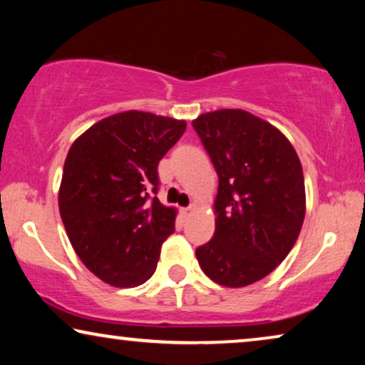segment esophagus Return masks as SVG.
Returning a JSON list of instances; mask_svg holds the SVG:
<instances>
[{
    "instance_id": "1",
    "label": "esophagus",
    "mask_w": 365,
    "mask_h": 365,
    "mask_svg": "<svg viewBox=\"0 0 365 365\" xmlns=\"http://www.w3.org/2000/svg\"><path fill=\"white\" fill-rule=\"evenodd\" d=\"M194 209H196L194 206H187V207H182V209H181V212L184 214V216L187 217V216H191V214L194 212Z\"/></svg>"
}]
</instances>
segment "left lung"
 I'll list each match as a JSON object with an SVG mask.
<instances>
[{"mask_svg": "<svg viewBox=\"0 0 365 365\" xmlns=\"http://www.w3.org/2000/svg\"><path fill=\"white\" fill-rule=\"evenodd\" d=\"M192 128L219 178L216 231L196 249L199 266L221 286H249L297 241L306 216L301 161L277 128L244 109L204 113Z\"/></svg>", "mask_w": 365, "mask_h": 365, "instance_id": "left-lung-1", "label": "left lung"}]
</instances>
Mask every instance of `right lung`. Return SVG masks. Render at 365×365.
Listing matches in <instances>:
<instances>
[{"mask_svg":"<svg viewBox=\"0 0 365 365\" xmlns=\"http://www.w3.org/2000/svg\"><path fill=\"white\" fill-rule=\"evenodd\" d=\"M186 121L144 111L113 114L69 148L58 204L78 257L114 287L146 282L174 232L176 209L159 202L158 164Z\"/></svg>","mask_w":365,"mask_h":365,"instance_id":"add662e5","label":"right lung"}]
</instances>
